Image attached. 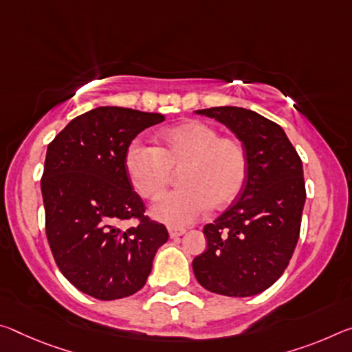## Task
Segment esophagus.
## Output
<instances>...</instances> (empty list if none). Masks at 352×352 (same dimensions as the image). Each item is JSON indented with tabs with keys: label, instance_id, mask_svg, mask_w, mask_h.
Returning a JSON list of instances; mask_svg holds the SVG:
<instances>
[{
	"label": "esophagus",
	"instance_id": "obj_1",
	"mask_svg": "<svg viewBox=\"0 0 352 352\" xmlns=\"http://www.w3.org/2000/svg\"><path fill=\"white\" fill-rule=\"evenodd\" d=\"M183 233H185L183 228H169V236L170 238H178V236H182Z\"/></svg>",
	"mask_w": 352,
	"mask_h": 352
}]
</instances>
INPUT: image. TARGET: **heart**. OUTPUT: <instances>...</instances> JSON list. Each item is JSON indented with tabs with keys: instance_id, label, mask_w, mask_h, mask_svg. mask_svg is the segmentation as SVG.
I'll use <instances>...</instances> for the list:
<instances>
[{
	"instance_id": "b5f03b06",
	"label": "heart",
	"mask_w": 352,
	"mask_h": 352,
	"mask_svg": "<svg viewBox=\"0 0 352 352\" xmlns=\"http://www.w3.org/2000/svg\"><path fill=\"white\" fill-rule=\"evenodd\" d=\"M156 147L131 144L125 167L131 185L144 199L163 196L180 172L182 189L152 206V216L180 228L200 219L210 208L222 211L241 196L249 177V156L235 138L221 136L216 126L189 120L161 133Z\"/></svg>"
}]
</instances>
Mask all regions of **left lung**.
Listing matches in <instances>:
<instances>
[{
	"label": "left lung",
	"mask_w": 352,
	"mask_h": 352,
	"mask_svg": "<svg viewBox=\"0 0 352 352\" xmlns=\"http://www.w3.org/2000/svg\"><path fill=\"white\" fill-rule=\"evenodd\" d=\"M230 128L249 156L241 196L204 233L192 260L197 282L211 293L254 296L270 288L292 260L305 204L302 161L280 125L236 106L199 109Z\"/></svg>",
	"instance_id": "8db88e82"
}]
</instances>
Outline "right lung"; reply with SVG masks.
I'll use <instances>...</instances> for the list:
<instances>
[{"instance_id":"right-lung-1","label":"right lung","mask_w":352,"mask_h":352,"mask_svg":"<svg viewBox=\"0 0 352 352\" xmlns=\"http://www.w3.org/2000/svg\"><path fill=\"white\" fill-rule=\"evenodd\" d=\"M163 114L100 106L75 117L47 148L41 180L45 232L56 265L72 285L100 300L139 292L169 238L146 216L125 167L133 139ZM140 226L124 231L120 220Z\"/></svg>"}]
</instances>
